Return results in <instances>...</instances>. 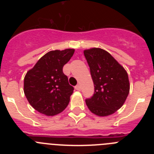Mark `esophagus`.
I'll list each match as a JSON object with an SVG mask.
<instances>
[{
    "label": "esophagus",
    "mask_w": 154,
    "mask_h": 154,
    "mask_svg": "<svg viewBox=\"0 0 154 154\" xmlns=\"http://www.w3.org/2000/svg\"><path fill=\"white\" fill-rule=\"evenodd\" d=\"M75 89L76 90L80 91V90H81V87H80L79 85H75Z\"/></svg>",
    "instance_id": "obj_1"
}]
</instances>
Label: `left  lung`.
<instances>
[{"instance_id": "8db88e82", "label": "left lung", "mask_w": 154, "mask_h": 154, "mask_svg": "<svg viewBox=\"0 0 154 154\" xmlns=\"http://www.w3.org/2000/svg\"><path fill=\"white\" fill-rule=\"evenodd\" d=\"M94 83L93 96L85 99L87 106L99 116L113 114L122 107L130 92L124 68L108 51L99 48L84 51Z\"/></svg>"}]
</instances>
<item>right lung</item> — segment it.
Returning <instances> with one entry per match:
<instances>
[{
    "mask_svg": "<svg viewBox=\"0 0 154 154\" xmlns=\"http://www.w3.org/2000/svg\"><path fill=\"white\" fill-rule=\"evenodd\" d=\"M75 49L55 50L46 53L27 72L24 92L35 110L46 116L60 113L69 105L74 88L63 73V66Z\"/></svg>",
    "mask_w": 154,
    "mask_h": 154,
    "instance_id": "add662e5",
    "label": "right lung"
}]
</instances>
